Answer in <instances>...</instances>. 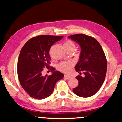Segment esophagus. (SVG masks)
<instances>
[{
    "label": "esophagus",
    "instance_id": "obj_1",
    "mask_svg": "<svg viewBox=\"0 0 122 122\" xmlns=\"http://www.w3.org/2000/svg\"><path fill=\"white\" fill-rule=\"evenodd\" d=\"M65 78H66L67 79H70L71 78V76H69L68 75H65Z\"/></svg>",
    "mask_w": 122,
    "mask_h": 122
}]
</instances>
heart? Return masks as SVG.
<instances>
[{"label": "heart", "instance_id": "b5f03b06", "mask_svg": "<svg viewBox=\"0 0 122 122\" xmlns=\"http://www.w3.org/2000/svg\"><path fill=\"white\" fill-rule=\"evenodd\" d=\"M65 47H75L74 43L71 41H67L64 44ZM74 66V63L72 61H66L62 62L60 63L58 66V69L61 72L65 73H68L70 72L71 69Z\"/></svg>", "mask_w": 122, "mask_h": 122}]
</instances>
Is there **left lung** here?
<instances>
[{"instance_id":"8db88e82","label":"left lung","mask_w":122,"mask_h":122,"mask_svg":"<svg viewBox=\"0 0 122 122\" xmlns=\"http://www.w3.org/2000/svg\"><path fill=\"white\" fill-rule=\"evenodd\" d=\"M81 47L79 61L76 65V71L79 75L76 77L78 85L73 89L76 95L89 97L95 94L103 84L106 77L107 60L101 46L95 38L84 34L70 36Z\"/></svg>"}]
</instances>
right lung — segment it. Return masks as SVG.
Masks as SVG:
<instances>
[{
	"mask_svg": "<svg viewBox=\"0 0 122 122\" xmlns=\"http://www.w3.org/2000/svg\"><path fill=\"white\" fill-rule=\"evenodd\" d=\"M63 37L41 35L27 41L20 53L17 61V74L20 83L30 96L44 99L52 93L57 81L64 74L51 68L52 74L43 76V68H49V50L54 43Z\"/></svg>",
	"mask_w": 122,
	"mask_h": 122,
	"instance_id": "obj_1",
	"label": "right lung"
}]
</instances>
